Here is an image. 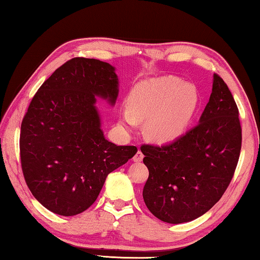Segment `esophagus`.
<instances>
[{
  "instance_id": "esophagus-1",
  "label": "esophagus",
  "mask_w": 260,
  "mask_h": 260,
  "mask_svg": "<svg viewBox=\"0 0 260 260\" xmlns=\"http://www.w3.org/2000/svg\"><path fill=\"white\" fill-rule=\"evenodd\" d=\"M142 159H143V153L139 150L138 152L135 153V156L133 157V160L135 162H140V161H142Z\"/></svg>"
}]
</instances>
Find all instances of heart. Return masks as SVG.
I'll use <instances>...</instances> for the list:
<instances>
[{
  "instance_id": "1",
  "label": "heart",
  "mask_w": 260,
  "mask_h": 260,
  "mask_svg": "<svg viewBox=\"0 0 260 260\" xmlns=\"http://www.w3.org/2000/svg\"><path fill=\"white\" fill-rule=\"evenodd\" d=\"M129 105L121 109L126 126L135 127L146 120L147 135L159 143L172 142L186 133L200 103L192 83H183L173 76L141 81L129 93Z\"/></svg>"
}]
</instances>
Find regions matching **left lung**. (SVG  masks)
<instances>
[{
    "label": "left lung",
    "instance_id": "1",
    "mask_svg": "<svg viewBox=\"0 0 260 260\" xmlns=\"http://www.w3.org/2000/svg\"><path fill=\"white\" fill-rule=\"evenodd\" d=\"M241 146L239 109L226 82L214 73L199 125L164 146H141L149 170L143 188L149 211L169 223L208 212L230 186Z\"/></svg>",
    "mask_w": 260,
    "mask_h": 260
}]
</instances>
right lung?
<instances>
[{
	"label": "right lung",
	"mask_w": 260,
	"mask_h": 260,
	"mask_svg": "<svg viewBox=\"0 0 260 260\" xmlns=\"http://www.w3.org/2000/svg\"><path fill=\"white\" fill-rule=\"evenodd\" d=\"M119 82L105 61L76 57L39 88L20 128L21 170L30 192L56 214L71 217L94 203L108 174L138 148L104 138L96 96L113 105Z\"/></svg>",
	"instance_id": "add662e5"
}]
</instances>
